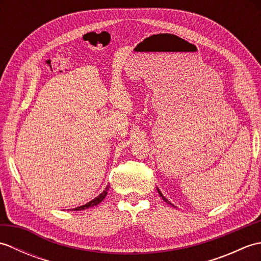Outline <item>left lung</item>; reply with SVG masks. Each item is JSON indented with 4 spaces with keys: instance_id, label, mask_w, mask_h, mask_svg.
<instances>
[{
    "instance_id": "8db88e82",
    "label": "left lung",
    "mask_w": 261,
    "mask_h": 261,
    "mask_svg": "<svg viewBox=\"0 0 261 261\" xmlns=\"http://www.w3.org/2000/svg\"><path fill=\"white\" fill-rule=\"evenodd\" d=\"M157 191H158V193H159V195H160V196H162V197H163V199H164V201H165V202H166V203H168V204H170V205H173V204H171V203H170V202H169V201H168V199H167V198H166V197H165V196H163V194H162V192H160V191H159V190H158V188H157ZM173 206H174V205H173Z\"/></svg>"
}]
</instances>
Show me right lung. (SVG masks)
<instances>
[{
    "label": "right lung",
    "mask_w": 261,
    "mask_h": 261,
    "mask_svg": "<svg viewBox=\"0 0 261 261\" xmlns=\"http://www.w3.org/2000/svg\"><path fill=\"white\" fill-rule=\"evenodd\" d=\"M109 188H110V186H107L105 187V190L99 194V195L97 196V197H95L94 199H92L91 202H88V203H86L85 205H82V206H79V207H76V208H74V211H81V210H85V208H88V207H92V206H95V205H97V204H99L101 203L103 199L105 198V196H107V194H108V191H109Z\"/></svg>",
    "instance_id": "1"
}]
</instances>
